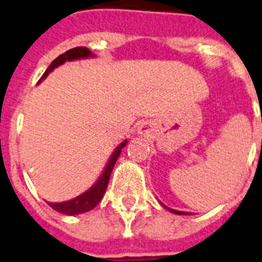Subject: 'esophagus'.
<instances>
[{
	"mask_svg": "<svg viewBox=\"0 0 262 262\" xmlns=\"http://www.w3.org/2000/svg\"><path fill=\"white\" fill-rule=\"evenodd\" d=\"M138 133H139V134H146V133H147V125H146V124L139 125V127H138Z\"/></svg>",
	"mask_w": 262,
	"mask_h": 262,
	"instance_id": "34e87169",
	"label": "esophagus"
}]
</instances>
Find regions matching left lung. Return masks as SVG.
<instances>
[{
	"label": "left lung",
	"instance_id": "left-lung-1",
	"mask_svg": "<svg viewBox=\"0 0 262 262\" xmlns=\"http://www.w3.org/2000/svg\"><path fill=\"white\" fill-rule=\"evenodd\" d=\"M160 204L163 205L164 208L167 209V210H169V212H172V213H175V214H192V213H190V212H182V210H176V209L168 208V206H165V205H164L163 202H160Z\"/></svg>",
	"mask_w": 262,
	"mask_h": 262
}]
</instances>
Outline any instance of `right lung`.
<instances>
[{
	"label": "right lung",
	"instance_id": "obj_1",
	"mask_svg": "<svg viewBox=\"0 0 262 262\" xmlns=\"http://www.w3.org/2000/svg\"><path fill=\"white\" fill-rule=\"evenodd\" d=\"M95 54L91 53L90 50L87 48H75L71 49L66 53L60 54L56 60H54L49 68L45 71V74L42 75V78L39 79L40 83L42 80L46 79L52 71H54L57 67L62 66L64 62L67 61H76V60H84V58H94ZM128 143L127 139L121 142L120 145H117V147L113 150V153L111 154V157H109L108 163L103 168L102 173L99 175V178L97 179L93 186H91L87 191L82 192L80 195L75 196L72 200L64 201V202H48L49 206H52V208L58 212V213L62 214H68V216H75V214H80V213H86L91 209H94L97 205L99 204V201L103 198V194L106 191V187H108L109 183V178H111V173H112V169L115 167V164H116L117 159H119V156L121 153V149L125 147V145Z\"/></svg>",
	"mask_w": 262,
	"mask_h": 262
}]
</instances>
